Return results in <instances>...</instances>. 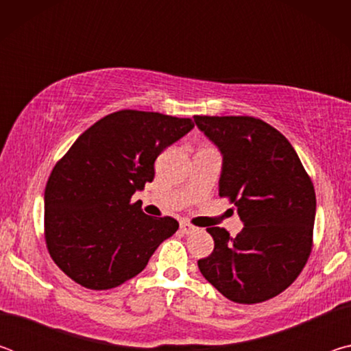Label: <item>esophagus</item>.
<instances>
[{"mask_svg": "<svg viewBox=\"0 0 351 351\" xmlns=\"http://www.w3.org/2000/svg\"><path fill=\"white\" fill-rule=\"evenodd\" d=\"M180 229H181V232L182 234H186V235H189V234H192L193 230H195V228L190 223H187V221H181L180 223Z\"/></svg>", "mask_w": 351, "mask_h": 351, "instance_id": "1", "label": "esophagus"}]
</instances>
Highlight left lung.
<instances>
[{"label":"left lung","instance_id":"obj_1","mask_svg":"<svg viewBox=\"0 0 351 351\" xmlns=\"http://www.w3.org/2000/svg\"><path fill=\"white\" fill-rule=\"evenodd\" d=\"M223 156L219 197L235 204L245 228L235 239L207 228L215 241L198 260L201 274L229 300L260 304L293 283L313 246L316 193L293 145L249 116H195Z\"/></svg>","mask_w":351,"mask_h":351}]
</instances>
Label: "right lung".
I'll use <instances>...</instances> for the list:
<instances>
[{"label":"right lung","instance_id":"1","mask_svg":"<svg viewBox=\"0 0 351 351\" xmlns=\"http://www.w3.org/2000/svg\"><path fill=\"white\" fill-rule=\"evenodd\" d=\"M195 125L190 119L122 110L82 133L45 189V239L52 260L88 289H111L145 268L180 224L142 212L134 192L154 161Z\"/></svg>","mask_w":351,"mask_h":351}]
</instances>
